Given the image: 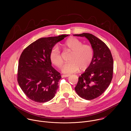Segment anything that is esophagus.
Returning <instances> with one entry per match:
<instances>
[{"instance_id":"esophagus-1","label":"esophagus","mask_w":131,"mask_h":131,"mask_svg":"<svg viewBox=\"0 0 131 131\" xmlns=\"http://www.w3.org/2000/svg\"><path fill=\"white\" fill-rule=\"evenodd\" d=\"M69 76H70L69 74H63V75H62V78H66V77H69Z\"/></svg>"}]
</instances>
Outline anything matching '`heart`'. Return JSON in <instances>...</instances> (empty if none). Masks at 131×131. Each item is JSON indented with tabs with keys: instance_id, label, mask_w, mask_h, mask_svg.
<instances>
[{
	"instance_id": "obj_1",
	"label": "heart",
	"mask_w": 131,
	"mask_h": 131,
	"mask_svg": "<svg viewBox=\"0 0 131 131\" xmlns=\"http://www.w3.org/2000/svg\"><path fill=\"white\" fill-rule=\"evenodd\" d=\"M65 47L72 52L69 62L65 63L61 67L62 72L70 74L78 71L80 68L82 70L89 67L93 58V50L89 45H82L79 39L74 38L68 39L64 43ZM52 63L57 67H60L63 59L58 46H54L50 54Z\"/></svg>"
}]
</instances>
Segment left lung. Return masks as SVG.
<instances>
[{
  "mask_svg": "<svg viewBox=\"0 0 131 131\" xmlns=\"http://www.w3.org/2000/svg\"><path fill=\"white\" fill-rule=\"evenodd\" d=\"M85 37L93 50V58L89 67L79 76L75 90L77 94L86 100L101 95L109 86L113 78L114 61L106 45L89 33L73 35Z\"/></svg>",
  "mask_w": 131,
  "mask_h": 131,
  "instance_id": "left-lung-1",
  "label": "left lung"
}]
</instances>
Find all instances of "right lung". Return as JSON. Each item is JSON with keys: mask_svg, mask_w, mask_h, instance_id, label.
I'll return each instance as SVG.
<instances>
[{"mask_svg": "<svg viewBox=\"0 0 131 131\" xmlns=\"http://www.w3.org/2000/svg\"><path fill=\"white\" fill-rule=\"evenodd\" d=\"M69 35L41 38L26 47L18 61L17 82L31 100L45 103L51 100L59 88L60 73L50 59L52 49Z\"/></svg>", "mask_w": 131, "mask_h": 131, "instance_id": "add662e5", "label": "right lung"}]
</instances>
